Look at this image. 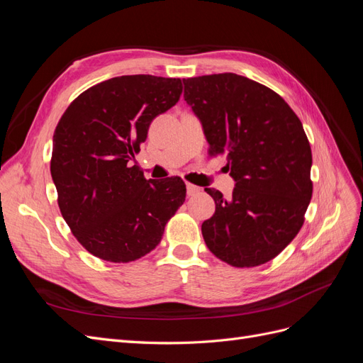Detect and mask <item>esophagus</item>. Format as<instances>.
<instances>
[{
    "mask_svg": "<svg viewBox=\"0 0 363 363\" xmlns=\"http://www.w3.org/2000/svg\"><path fill=\"white\" fill-rule=\"evenodd\" d=\"M186 189H188V195H189V196H194V195H196V194L200 192V188H199V186L191 184V183L186 184Z\"/></svg>",
    "mask_w": 363,
    "mask_h": 363,
    "instance_id": "obj_1",
    "label": "esophagus"
}]
</instances>
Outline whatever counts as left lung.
Segmentation results:
<instances>
[{
    "label": "left lung",
    "instance_id": "1",
    "mask_svg": "<svg viewBox=\"0 0 363 363\" xmlns=\"http://www.w3.org/2000/svg\"><path fill=\"white\" fill-rule=\"evenodd\" d=\"M184 101L203 124L212 156H225L236 182L201 225L207 248L228 265L267 263L300 232L312 199V151L283 98L247 77L224 72L183 80Z\"/></svg>",
    "mask_w": 363,
    "mask_h": 363
}]
</instances>
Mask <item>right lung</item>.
<instances>
[{
  "label": "right lung",
  "mask_w": 363,
  "mask_h": 363,
  "mask_svg": "<svg viewBox=\"0 0 363 363\" xmlns=\"http://www.w3.org/2000/svg\"><path fill=\"white\" fill-rule=\"evenodd\" d=\"M182 95L180 79L123 75L80 94L52 136L51 177L77 240L107 262L140 259L184 203L180 177L147 180L135 159L151 121Z\"/></svg>",
  "instance_id": "obj_1"
}]
</instances>
